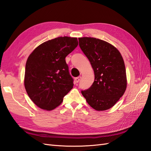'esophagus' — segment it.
<instances>
[{
	"mask_svg": "<svg viewBox=\"0 0 151 151\" xmlns=\"http://www.w3.org/2000/svg\"><path fill=\"white\" fill-rule=\"evenodd\" d=\"M81 78V76H78V77H77V78H75V81H76V83H78L80 81Z\"/></svg>",
	"mask_w": 151,
	"mask_h": 151,
	"instance_id": "obj_1",
	"label": "esophagus"
}]
</instances>
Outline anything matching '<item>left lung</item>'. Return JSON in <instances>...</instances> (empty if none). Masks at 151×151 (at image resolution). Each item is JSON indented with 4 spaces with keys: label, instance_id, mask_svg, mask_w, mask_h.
I'll return each instance as SVG.
<instances>
[{
    "label": "left lung",
    "instance_id": "8db88e82",
    "mask_svg": "<svg viewBox=\"0 0 151 151\" xmlns=\"http://www.w3.org/2000/svg\"><path fill=\"white\" fill-rule=\"evenodd\" d=\"M81 49L89 60L95 75L92 85L81 93L91 108L104 111L115 105L127 87L126 67L118 49L104 40L79 38Z\"/></svg>",
    "mask_w": 151,
    "mask_h": 151
}]
</instances>
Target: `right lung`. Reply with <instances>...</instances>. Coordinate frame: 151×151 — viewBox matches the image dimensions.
Returning a JSON list of instances; mask_svg holds the SVG:
<instances>
[{
    "label": "right lung",
    "mask_w": 151,
    "mask_h": 151,
    "mask_svg": "<svg viewBox=\"0 0 151 151\" xmlns=\"http://www.w3.org/2000/svg\"><path fill=\"white\" fill-rule=\"evenodd\" d=\"M78 45L77 38L58 37L42 43L29 55L24 86L40 108L52 110L60 105L73 86L65 58Z\"/></svg>",
    "instance_id": "obj_1"
}]
</instances>
